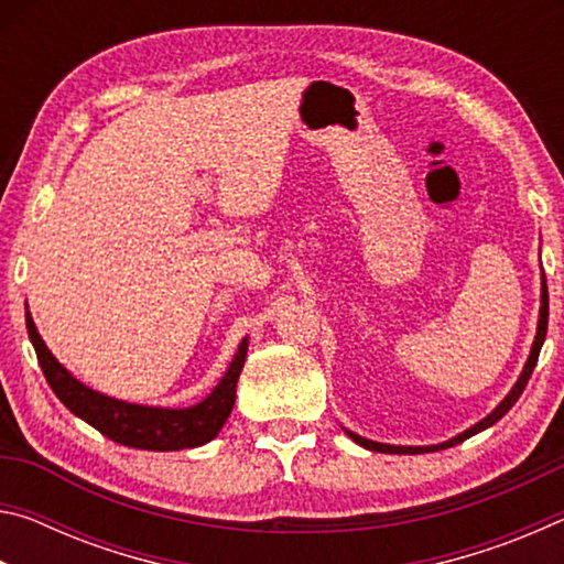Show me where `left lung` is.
Masks as SVG:
<instances>
[{
  "label": "left lung",
  "instance_id": "8db88e82",
  "mask_svg": "<svg viewBox=\"0 0 564 564\" xmlns=\"http://www.w3.org/2000/svg\"><path fill=\"white\" fill-rule=\"evenodd\" d=\"M547 316H550V303H547V281H545V275H542V308H540V323H538V336H534V343H532V352H530V358H528V366H524V370H522L520 380H518V383H514V388L510 390V395L505 398L502 403H500L498 408H495L488 417L482 420V423H477L475 427H470V431H465L463 435H457V437H453V441H447V443H443V445H431V447H400V445H383V443L366 441V437H360V435H352V433H350V437H352V441H356L358 445L368 447V451H373V453H398V455H415V453H435V451H443V447H453V445H457V443L467 441V437H470V435H475V433L485 431V427L495 425V423H498V420H500L505 413H508V410H510L514 403H518V398L522 395L524 386H528V380H530V376H532L534 366H538L540 348H542V343H545V336H547Z\"/></svg>",
  "mask_w": 564,
  "mask_h": 564
}]
</instances>
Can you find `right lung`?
I'll return each mask as SVG.
<instances>
[{
  "mask_svg": "<svg viewBox=\"0 0 564 564\" xmlns=\"http://www.w3.org/2000/svg\"><path fill=\"white\" fill-rule=\"evenodd\" d=\"M26 330H30V340L36 350V360H40L46 383H50L54 395L59 398L76 417L87 420L91 427H97L104 437H109L113 443L156 453L196 447L218 435V431H221L226 423V417L231 415L236 400V383L238 376H241L248 350V340H241L236 358L231 366H228L221 383L216 386L214 393L208 395L204 403L186 410H166L121 403V400L94 393V390L82 386L79 380L66 373L52 352L46 350L30 313H26Z\"/></svg>",
  "mask_w": 564,
  "mask_h": 564,
  "instance_id": "1",
  "label": "right lung"
}]
</instances>
